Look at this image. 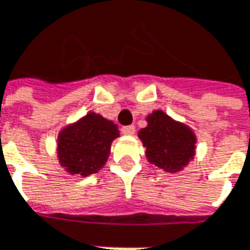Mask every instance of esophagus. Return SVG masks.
<instances>
[{
    "label": "esophagus",
    "mask_w": 250,
    "mask_h": 250,
    "mask_svg": "<svg viewBox=\"0 0 250 250\" xmlns=\"http://www.w3.org/2000/svg\"><path fill=\"white\" fill-rule=\"evenodd\" d=\"M122 133L127 134V135H133L135 133V127L133 125H125V127H122Z\"/></svg>",
    "instance_id": "esophagus-1"
}]
</instances>
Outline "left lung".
Segmentation results:
<instances>
[{
	"instance_id": "obj_1",
	"label": "left lung",
	"mask_w": 250,
	"mask_h": 250,
	"mask_svg": "<svg viewBox=\"0 0 250 250\" xmlns=\"http://www.w3.org/2000/svg\"><path fill=\"white\" fill-rule=\"evenodd\" d=\"M138 137L146 146L148 160L155 166L174 173L187 166L195 153V135L187 125L177 123L162 110L148 117V125Z\"/></svg>"
}]
</instances>
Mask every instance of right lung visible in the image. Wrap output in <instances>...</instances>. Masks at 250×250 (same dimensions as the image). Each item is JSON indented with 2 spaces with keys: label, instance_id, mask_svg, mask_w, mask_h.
Returning <instances> with one entry per match:
<instances>
[{
  "label": "right lung",
  "instance_id": "obj_1",
  "mask_svg": "<svg viewBox=\"0 0 250 250\" xmlns=\"http://www.w3.org/2000/svg\"><path fill=\"white\" fill-rule=\"evenodd\" d=\"M119 135L116 125L99 115L88 113L59 135L61 165L72 174L85 177L97 173L108 159L110 144Z\"/></svg>",
  "mask_w": 250,
  "mask_h": 250
}]
</instances>
